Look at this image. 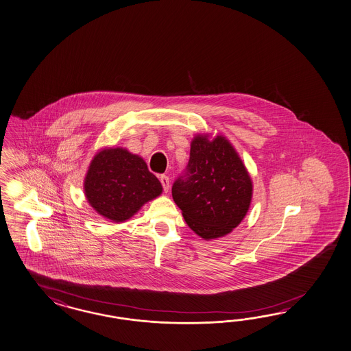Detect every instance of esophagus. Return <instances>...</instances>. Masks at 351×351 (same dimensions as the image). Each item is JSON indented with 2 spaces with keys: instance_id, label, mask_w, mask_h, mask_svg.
Instances as JSON below:
<instances>
[{
  "instance_id": "obj_1",
  "label": "esophagus",
  "mask_w": 351,
  "mask_h": 351,
  "mask_svg": "<svg viewBox=\"0 0 351 351\" xmlns=\"http://www.w3.org/2000/svg\"><path fill=\"white\" fill-rule=\"evenodd\" d=\"M160 181H161V184H162L163 191L167 193L169 189H170V179H169V176L161 175V176H160Z\"/></svg>"
}]
</instances>
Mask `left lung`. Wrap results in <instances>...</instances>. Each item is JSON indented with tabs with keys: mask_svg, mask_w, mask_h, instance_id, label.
Wrapping results in <instances>:
<instances>
[{
	"mask_svg": "<svg viewBox=\"0 0 351 351\" xmlns=\"http://www.w3.org/2000/svg\"><path fill=\"white\" fill-rule=\"evenodd\" d=\"M172 197L197 236L219 239L245 218L252 181L228 139L217 136L210 141L197 134L186 170L172 185Z\"/></svg>",
	"mask_w": 351,
	"mask_h": 351,
	"instance_id": "1",
	"label": "left lung"
}]
</instances>
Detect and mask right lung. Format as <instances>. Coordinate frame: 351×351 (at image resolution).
Segmentation results:
<instances>
[{
	"label": "right lung",
	"mask_w": 351,
	"mask_h": 351,
	"mask_svg": "<svg viewBox=\"0 0 351 351\" xmlns=\"http://www.w3.org/2000/svg\"><path fill=\"white\" fill-rule=\"evenodd\" d=\"M84 189L96 213L117 223L125 222L162 193L161 182L149 172L145 160L121 147L95 154Z\"/></svg>",
	"instance_id": "obj_1"
}]
</instances>
